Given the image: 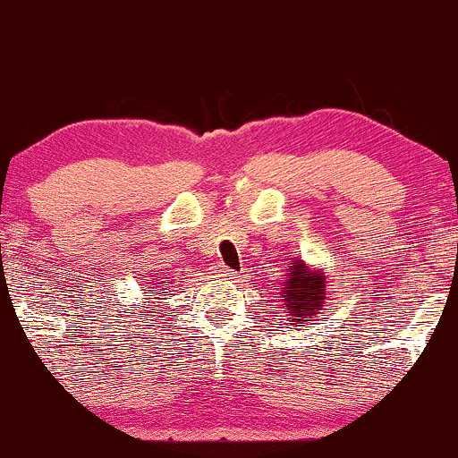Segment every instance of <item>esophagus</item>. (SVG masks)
Listing matches in <instances>:
<instances>
[{
  "label": "esophagus",
  "mask_w": 458,
  "mask_h": 458,
  "mask_svg": "<svg viewBox=\"0 0 458 458\" xmlns=\"http://www.w3.org/2000/svg\"><path fill=\"white\" fill-rule=\"evenodd\" d=\"M215 277H219V280H224V282H234L239 276H236L233 269H228L225 265H219V267H215Z\"/></svg>",
  "instance_id": "esophagus-1"
}]
</instances>
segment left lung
<instances>
[{
	"instance_id": "1",
	"label": "left lung",
	"mask_w": 458,
	"mask_h": 458,
	"mask_svg": "<svg viewBox=\"0 0 458 458\" xmlns=\"http://www.w3.org/2000/svg\"><path fill=\"white\" fill-rule=\"evenodd\" d=\"M327 277L323 269H312L303 260H291L286 282L282 284L280 303L282 314L288 317L291 325L318 317L327 295Z\"/></svg>"
}]
</instances>
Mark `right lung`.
I'll return each instance as SVG.
<instances>
[{
	"instance_id": "right-lung-1",
	"label": "right lung",
	"mask_w": 458,
	"mask_h": 458,
	"mask_svg": "<svg viewBox=\"0 0 458 458\" xmlns=\"http://www.w3.org/2000/svg\"><path fill=\"white\" fill-rule=\"evenodd\" d=\"M157 283H161L162 286H165V284H163V282H157ZM150 288H155V291H150V293H148V295H144V297H150V299H157V297H155V295H161V287H157L156 284H155V286H150ZM141 308H144V306H141Z\"/></svg>"
}]
</instances>
